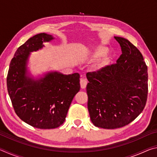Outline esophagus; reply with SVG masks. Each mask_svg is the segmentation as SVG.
<instances>
[{"label": "esophagus", "mask_w": 157, "mask_h": 157, "mask_svg": "<svg viewBox=\"0 0 157 157\" xmlns=\"http://www.w3.org/2000/svg\"><path fill=\"white\" fill-rule=\"evenodd\" d=\"M87 84V81L86 80V79H84V78H82L80 79V86L82 89H85L86 86Z\"/></svg>", "instance_id": "esophagus-1"}]
</instances>
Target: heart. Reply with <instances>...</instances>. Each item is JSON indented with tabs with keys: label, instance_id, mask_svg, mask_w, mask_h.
<instances>
[{
	"label": "heart",
	"instance_id": "heart-1",
	"mask_svg": "<svg viewBox=\"0 0 157 157\" xmlns=\"http://www.w3.org/2000/svg\"><path fill=\"white\" fill-rule=\"evenodd\" d=\"M108 52L109 48L107 47L103 46H97L91 49V51H90L88 54L85 55V57H89L91 58V59H98V58L105 56ZM106 62H107V59H104L101 61V62L98 64V68L102 67V66L106 63Z\"/></svg>",
	"mask_w": 157,
	"mask_h": 157
}]
</instances>
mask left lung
<instances>
[{
    "instance_id": "1",
    "label": "left lung",
    "mask_w": 157,
    "mask_h": 157,
    "mask_svg": "<svg viewBox=\"0 0 157 157\" xmlns=\"http://www.w3.org/2000/svg\"><path fill=\"white\" fill-rule=\"evenodd\" d=\"M114 39L123 52L116 63L86 73L90 118L104 129L131 123L142 112L147 96V67L142 54L127 39Z\"/></svg>"
}]
</instances>
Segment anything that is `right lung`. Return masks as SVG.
Segmentation results:
<instances>
[{
    "label": "right lung",
    "instance_id": "add662e5",
    "mask_svg": "<svg viewBox=\"0 0 157 157\" xmlns=\"http://www.w3.org/2000/svg\"><path fill=\"white\" fill-rule=\"evenodd\" d=\"M55 39L40 33L17 50L10 64L7 91L19 118L39 129H54L65 121L74 96L80 89L79 74L64 75L57 71L33 75L29 68L31 53L44 48Z\"/></svg>",
    "mask_w": 157,
    "mask_h": 157
}]
</instances>
